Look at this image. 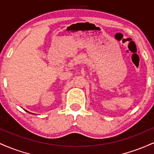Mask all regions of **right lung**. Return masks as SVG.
I'll return each mask as SVG.
<instances>
[{
  "instance_id": "add662e5",
  "label": "right lung",
  "mask_w": 154,
  "mask_h": 154,
  "mask_svg": "<svg viewBox=\"0 0 154 154\" xmlns=\"http://www.w3.org/2000/svg\"><path fill=\"white\" fill-rule=\"evenodd\" d=\"M26 111H26V110H25ZM27 112H29V111H27ZM29 113H30V112H29ZM31 114H32V113H31Z\"/></svg>"
}]
</instances>
